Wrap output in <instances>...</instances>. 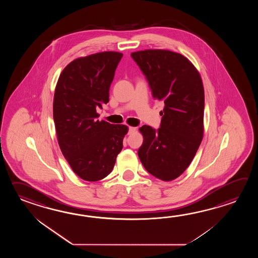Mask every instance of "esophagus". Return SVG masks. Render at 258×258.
Listing matches in <instances>:
<instances>
[{
  "instance_id": "1",
  "label": "esophagus",
  "mask_w": 258,
  "mask_h": 258,
  "mask_svg": "<svg viewBox=\"0 0 258 258\" xmlns=\"http://www.w3.org/2000/svg\"><path fill=\"white\" fill-rule=\"evenodd\" d=\"M136 131H137V128H136V127H129V129H128V134H129V135H131V134L135 133Z\"/></svg>"
}]
</instances>
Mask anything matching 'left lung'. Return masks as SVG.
Masks as SVG:
<instances>
[{
	"mask_svg": "<svg viewBox=\"0 0 258 258\" xmlns=\"http://www.w3.org/2000/svg\"><path fill=\"white\" fill-rule=\"evenodd\" d=\"M148 82L154 99L164 104L158 130L143 125L138 157L150 174L172 181L186 170L203 139L205 93L196 67L166 49L131 54Z\"/></svg>",
	"mask_w": 258,
	"mask_h": 258,
	"instance_id": "1",
	"label": "left lung"
}]
</instances>
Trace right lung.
<instances>
[{
	"label": "right lung",
	"mask_w": 258,
	"mask_h": 258,
	"mask_svg": "<svg viewBox=\"0 0 258 258\" xmlns=\"http://www.w3.org/2000/svg\"><path fill=\"white\" fill-rule=\"evenodd\" d=\"M122 54L104 51L71 61L55 88L53 120L61 153L85 181L109 175L122 149L126 125L99 121L97 109L109 102V91Z\"/></svg>",
	"instance_id": "right-lung-1"
}]
</instances>
